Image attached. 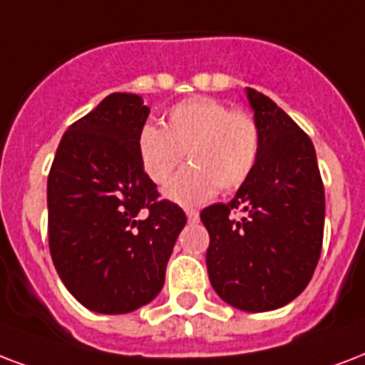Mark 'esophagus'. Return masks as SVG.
Segmentation results:
<instances>
[{
	"label": "esophagus",
	"instance_id": "1",
	"mask_svg": "<svg viewBox=\"0 0 365 365\" xmlns=\"http://www.w3.org/2000/svg\"><path fill=\"white\" fill-rule=\"evenodd\" d=\"M185 214H187L189 222H197V220H199V212L193 210V208H185Z\"/></svg>",
	"mask_w": 365,
	"mask_h": 365
}]
</instances>
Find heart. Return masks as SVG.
I'll list each match as a JSON object with an SVG mask.
<instances>
[{
    "label": "heart",
    "mask_w": 365,
    "mask_h": 365,
    "mask_svg": "<svg viewBox=\"0 0 365 365\" xmlns=\"http://www.w3.org/2000/svg\"><path fill=\"white\" fill-rule=\"evenodd\" d=\"M262 133L255 116L214 97H191L168 110L164 128L145 124L138 133L141 168L155 185L168 183L187 157L189 168L164 195L180 205H199L241 187L260 157Z\"/></svg>",
    "instance_id": "b5f03b06"
}]
</instances>
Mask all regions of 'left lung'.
Returning a JSON list of instances; mask_svg holds the SVG:
<instances>
[{"label":"left lung","mask_w":365,"mask_h":365,"mask_svg":"<svg viewBox=\"0 0 365 365\" xmlns=\"http://www.w3.org/2000/svg\"><path fill=\"white\" fill-rule=\"evenodd\" d=\"M247 99L262 133L258 163L232 201L207 207L201 220L210 235L214 291L233 308L268 312L297 299L312 279L325 193L310 138L264 93L247 88Z\"/></svg>","instance_id":"left-lung-1"}]
</instances>
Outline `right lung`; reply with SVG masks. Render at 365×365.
Segmentation results:
<instances>
[{
    "label": "right lung",
    "mask_w": 365,
    "mask_h": 365,
    "mask_svg": "<svg viewBox=\"0 0 365 365\" xmlns=\"http://www.w3.org/2000/svg\"><path fill=\"white\" fill-rule=\"evenodd\" d=\"M149 107L110 93L61 139L47 178L49 250L74 299L97 314H128L164 285L185 212L158 199L138 157Z\"/></svg>",
    "instance_id": "obj_1"
}]
</instances>
